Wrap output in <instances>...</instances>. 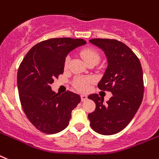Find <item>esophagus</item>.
<instances>
[{
  "instance_id": "obj_1",
  "label": "esophagus",
  "mask_w": 159,
  "mask_h": 159,
  "mask_svg": "<svg viewBox=\"0 0 159 159\" xmlns=\"http://www.w3.org/2000/svg\"><path fill=\"white\" fill-rule=\"evenodd\" d=\"M81 99H82V101L83 102V101L87 99V96H86V94H82V95H81Z\"/></svg>"
}]
</instances>
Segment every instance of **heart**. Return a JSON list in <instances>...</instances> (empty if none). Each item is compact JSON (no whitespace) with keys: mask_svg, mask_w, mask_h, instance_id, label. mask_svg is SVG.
Returning <instances> with one entry per match:
<instances>
[{"mask_svg":"<svg viewBox=\"0 0 159 159\" xmlns=\"http://www.w3.org/2000/svg\"><path fill=\"white\" fill-rule=\"evenodd\" d=\"M81 56L86 64L90 61H99V55L95 50L92 48H85L81 52ZM69 63V57H67L65 60V69H67ZM93 82L91 77H77L73 82V86L80 92H87L90 90V84Z\"/></svg>","mask_w":159,"mask_h":159,"instance_id":"b5f03b06","label":"heart"}]
</instances>
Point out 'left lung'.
Returning <instances> with one entry per match:
<instances>
[{
	"label": "left lung",
	"mask_w": 159,
	"mask_h": 159,
	"mask_svg": "<svg viewBox=\"0 0 159 159\" xmlns=\"http://www.w3.org/2000/svg\"><path fill=\"white\" fill-rule=\"evenodd\" d=\"M90 42L106 55L108 65L98 87L101 90L111 91L112 97L103 103V98L98 94L88 96L96 104L95 110L88 115V118L90 127L96 133L112 135L129 125L142 102V68L135 53L120 41L93 39Z\"/></svg>",
	"instance_id": "1"
}]
</instances>
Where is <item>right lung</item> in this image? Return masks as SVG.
Here are the masks:
<instances>
[{
	"instance_id": "add662e5",
	"label": "right lung",
	"mask_w": 159,
	"mask_h": 159,
	"mask_svg": "<svg viewBox=\"0 0 159 159\" xmlns=\"http://www.w3.org/2000/svg\"><path fill=\"white\" fill-rule=\"evenodd\" d=\"M82 39H49L26 53L18 71L20 102L28 120L42 133L54 134L67 127L71 112L81 102L79 94L52 90L51 84L64 73L66 56L86 44Z\"/></svg>"
}]
</instances>
